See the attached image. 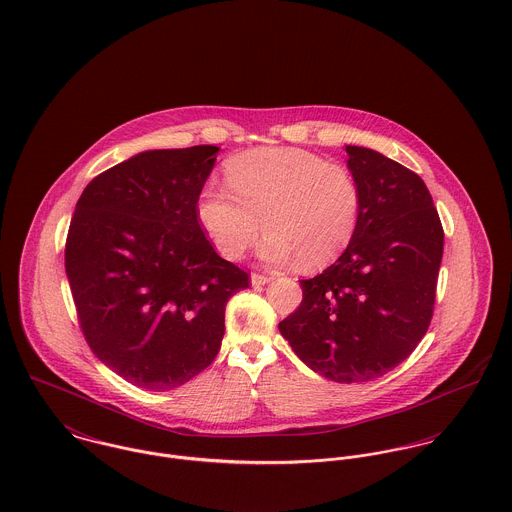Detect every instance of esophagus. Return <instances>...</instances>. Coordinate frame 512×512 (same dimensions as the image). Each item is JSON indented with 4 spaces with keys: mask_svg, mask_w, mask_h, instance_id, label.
I'll return each instance as SVG.
<instances>
[{
    "mask_svg": "<svg viewBox=\"0 0 512 512\" xmlns=\"http://www.w3.org/2000/svg\"><path fill=\"white\" fill-rule=\"evenodd\" d=\"M275 277L273 275H261V273H253L251 275V284L253 286H263V284L271 283Z\"/></svg>",
    "mask_w": 512,
    "mask_h": 512,
    "instance_id": "34e87169",
    "label": "esophagus"
}]
</instances>
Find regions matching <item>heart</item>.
<instances>
[{
	"label": "heart",
	"mask_w": 512,
	"mask_h": 512,
	"mask_svg": "<svg viewBox=\"0 0 512 512\" xmlns=\"http://www.w3.org/2000/svg\"><path fill=\"white\" fill-rule=\"evenodd\" d=\"M226 184L200 188L196 218L231 261L255 243L261 220L269 229L261 257L298 259L304 269L338 261L359 228L363 196L355 174L304 149L263 147L235 155L226 165Z\"/></svg>",
	"instance_id": "obj_1"
}]
</instances>
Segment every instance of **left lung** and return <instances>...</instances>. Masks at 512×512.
Instances as JSON below:
<instances>
[{"instance_id": "obj_1", "label": "left lung", "mask_w": 512, "mask_h": 512, "mask_svg": "<svg viewBox=\"0 0 512 512\" xmlns=\"http://www.w3.org/2000/svg\"><path fill=\"white\" fill-rule=\"evenodd\" d=\"M345 153L363 196L359 228L334 265L300 281L302 302L279 330L312 371L363 383L393 371L424 338L444 229L416 172L367 147Z\"/></svg>"}]
</instances>
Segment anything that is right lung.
Masks as SVG:
<instances>
[{
	"instance_id": "add662e5",
	"label": "right lung",
	"mask_w": 512,
	"mask_h": 512,
	"mask_svg": "<svg viewBox=\"0 0 512 512\" xmlns=\"http://www.w3.org/2000/svg\"><path fill=\"white\" fill-rule=\"evenodd\" d=\"M220 147L139 153L98 174L70 222L64 267L94 355L127 383L171 391L202 373L249 275L196 218Z\"/></svg>"
}]
</instances>
